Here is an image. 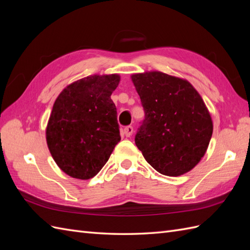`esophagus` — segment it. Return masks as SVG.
Instances as JSON below:
<instances>
[{
	"mask_svg": "<svg viewBox=\"0 0 250 250\" xmlns=\"http://www.w3.org/2000/svg\"><path fill=\"white\" fill-rule=\"evenodd\" d=\"M132 132H133V127L132 126H126L125 128H124V134L126 135L127 138H129L130 135L132 134Z\"/></svg>",
	"mask_w": 250,
	"mask_h": 250,
	"instance_id": "34e87169",
	"label": "esophagus"
}]
</instances>
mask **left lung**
<instances>
[{
    "label": "left lung",
    "instance_id": "8db88e82",
    "mask_svg": "<svg viewBox=\"0 0 250 250\" xmlns=\"http://www.w3.org/2000/svg\"><path fill=\"white\" fill-rule=\"evenodd\" d=\"M145 119L135 145L161 174L179 176L192 170L208 149L213 122L190 82L162 72L134 74Z\"/></svg>",
    "mask_w": 250,
    "mask_h": 250
}]
</instances>
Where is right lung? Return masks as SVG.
Listing matches in <instances>:
<instances>
[{
	"label": "right lung",
	"mask_w": 250,
	"mask_h": 250,
	"mask_svg": "<svg viewBox=\"0 0 250 250\" xmlns=\"http://www.w3.org/2000/svg\"><path fill=\"white\" fill-rule=\"evenodd\" d=\"M120 76L94 75L67 85L53 105L46 138L52 157L67 175L89 179L98 174L120 142L111 94Z\"/></svg>",
	"instance_id": "obj_1"
}]
</instances>
